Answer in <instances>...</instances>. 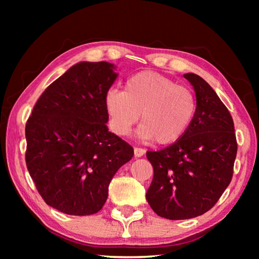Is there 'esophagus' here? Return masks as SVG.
Returning <instances> with one entry per match:
<instances>
[{"label":"esophagus","instance_id":"obj_1","mask_svg":"<svg viewBox=\"0 0 259 259\" xmlns=\"http://www.w3.org/2000/svg\"><path fill=\"white\" fill-rule=\"evenodd\" d=\"M134 153H135V156H136V157H142L144 154H145L146 151L144 150V148H138V147H135Z\"/></svg>","mask_w":259,"mask_h":259}]
</instances>
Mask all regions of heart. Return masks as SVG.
Returning a JSON list of instances; mask_svg holds the SVG:
<instances>
[{"label":"heart","instance_id":"heart-1","mask_svg":"<svg viewBox=\"0 0 259 259\" xmlns=\"http://www.w3.org/2000/svg\"><path fill=\"white\" fill-rule=\"evenodd\" d=\"M105 108L117 135H129L142 114L138 137L169 145L190 128L195 116L196 99L187 87L160 73L144 71L126 80L124 91L109 89L105 95Z\"/></svg>","mask_w":259,"mask_h":259}]
</instances>
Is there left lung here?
<instances>
[{"label": "left lung", "instance_id": "obj_1", "mask_svg": "<svg viewBox=\"0 0 259 259\" xmlns=\"http://www.w3.org/2000/svg\"><path fill=\"white\" fill-rule=\"evenodd\" d=\"M184 77L195 91L194 119L172 145L146 153L154 169L146 200L171 221L201 216L216 204L232 181L238 151L233 119L214 90L196 74Z\"/></svg>", "mask_w": 259, "mask_h": 259}]
</instances>
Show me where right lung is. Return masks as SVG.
Listing matches in <instances>:
<instances>
[{
  "instance_id": "right-lung-1",
  "label": "right lung",
  "mask_w": 259,
  "mask_h": 259,
  "mask_svg": "<svg viewBox=\"0 0 259 259\" xmlns=\"http://www.w3.org/2000/svg\"><path fill=\"white\" fill-rule=\"evenodd\" d=\"M107 61H81L47 88L26 123V165L47 204L98 212L114 175L134 148L107 128L105 95L117 73Z\"/></svg>"
}]
</instances>
